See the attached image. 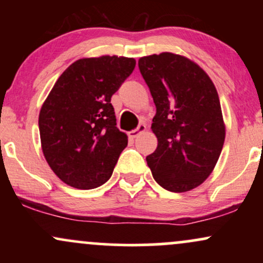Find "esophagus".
Returning <instances> with one entry per match:
<instances>
[{"label":"esophagus","instance_id":"1","mask_svg":"<svg viewBox=\"0 0 263 263\" xmlns=\"http://www.w3.org/2000/svg\"><path fill=\"white\" fill-rule=\"evenodd\" d=\"M146 129H147L146 125H144V123H140V125H138V127H137V128L132 129V131H129V132H128V136H129V137L135 138V137H137V136L140 135L141 132H144V131H146Z\"/></svg>","mask_w":263,"mask_h":263}]
</instances>
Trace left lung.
<instances>
[{
    "label": "left lung",
    "mask_w": 263,
    "mask_h": 263,
    "mask_svg": "<svg viewBox=\"0 0 263 263\" xmlns=\"http://www.w3.org/2000/svg\"><path fill=\"white\" fill-rule=\"evenodd\" d=\"M138 68L157 110L151 128L158 144L147 164L164 189L189 192L210 176L224 146L216 87L197 63L179 54L142 57Z\"/></svg>",
    "instance_id": "obj_1"
}]
</instances>
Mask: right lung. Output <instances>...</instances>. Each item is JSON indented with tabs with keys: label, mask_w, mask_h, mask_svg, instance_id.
<instances>
[{
	"label": "right lung",
	"mask_w": 263,
	"mask_h": 263,
	"mask_svg": "<svg viewBox=\"0 0 263 263\" xmlns=\"http://www.w3.org/2000/svg\"><path fill=\"white\" fill-rule=\"evenodd\" d=\"M134 58H83L65 69L39 112L42 151L60 180L93 189L110 179L127 146L116 127L111 96L131 75Z\"/></svg>",
	"instance_id": "1"
}]
</instances>
